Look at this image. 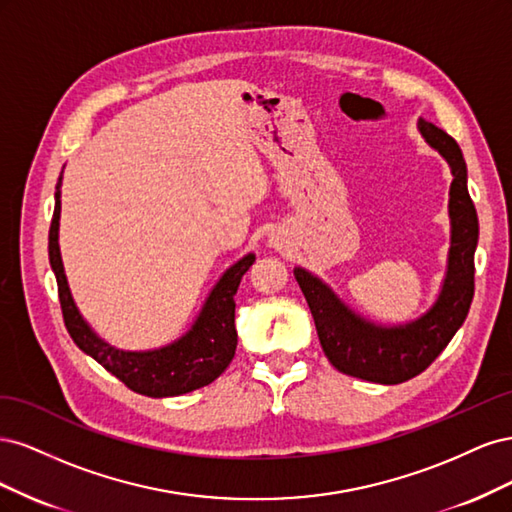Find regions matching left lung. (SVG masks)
Returning a JSON list of instances; mask_svg holds the SVG:
<instances>
[{"instance_id":"1","label":"left lung","mask_w":512,"mask_h":512,"mask_svg":"<svg viewBox=\"0 0 512 512\" xmlns=\"http://www.w3.org/2000/svg\"><path fill=\"white\" fill-rule=\"evenodd\" d=\"M425 143L451 166L448 218L451 247L433 305L414 320L380 324L354 312L318 275L294 267V277L312 309L320 346L342 374L376 384H399L425 371L455 337L474 297V252L478 218L468 192V168L455 138L429 121H418Z\"/></svg>"}]
</instances>
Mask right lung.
Here are the masks:
<instances>
[{
    "instance_id": "add662e5",
    "label": "right lung",
    "mask_w": 512,
    "mask_h": 512,
    "mask_svg": "<svg viewBox=\"0 0 512 512\" xmlns=\"http://www.w3.org/2000/svg\"><path fill=\"white\" fill-rule=\"evenodd\" d=\"M61 218V175L55 188V211L49 230V260L59 288V303L66 329L74 344L96 359L115 378L147 397H177L211 384L235 356V294L241 277L252 267L256 256L250 252L230 265L205 299L203 307L175 342L149 350H123L102 339L76 307L59 252Z\"/></svg>"
}]
</instances>
